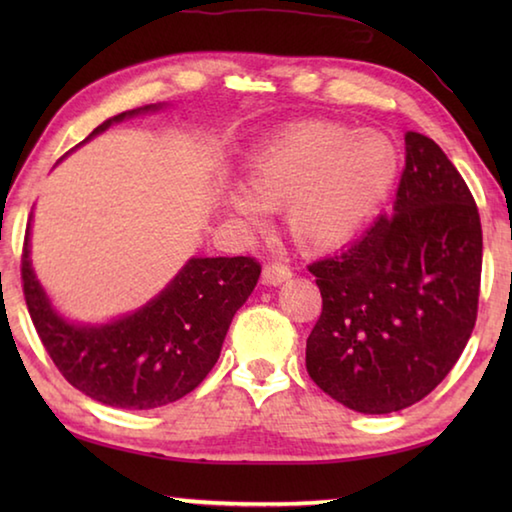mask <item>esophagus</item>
Wrapping results in <instances>:
<instances>
[{
  "instance_id": "obj_1",
  "label": "esophagus",
  "mask_w": 512,
  "mask_h": 512,
  "mask_svg": "<svg viewBox=\"0 0 512 512\" xmlns=\"http://www.w3.org/2000/svg\"><path fill=\"white\" fill-rule=\"evenodd\" d=\"M291 275H293V273H291V268H289V266L277 264V262H271V264H266V266H264V271H262V282H264V284H271V287H277V284L287 282Z\"/></svg>"
}]
</instances>
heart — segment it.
Wrapping results in <instances>:
<instances>
[{
    "mask_svg": "<svg viewBox=\"0 0 512 512\" xmlns=\"http://www.w3.org/2000/svg\"><path fill=\"white\" fill-rule=\"evenodd\" d=\"M400 153L384 133L311 119L282 128L257 146L244 167V192L223 196L225 212L262 225L284 210L291 239L327 253L359 235L393 192Z\"/></svg>",
    "mask_w": 512,
    "mask_h": 512,
    "instance_id": "b5f03b06",
    "label": "heart"
}]
</instances>
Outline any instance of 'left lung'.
<instances>
[{
    "mask_svg": "<svg viewBox=\"0 0 512 512\" xmlns=\"http://www.w3.org/2000/svg\"><path fill=\"white\" fill-rule=\"evenodd\" d=\"M404 142L391 216L309 266L323 296L309 377L370 415L427 397L461 357L479 307L483 235L470 189L427 135L409 131Z\"/></svg>",
    "mask_w": 512,
    "mask_h": 512,
    "instance_id": "left-lung-1",
    "label": "left lung"
}]
</instances>
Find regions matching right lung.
Instances as JSON below:
<instances>
[{"label":"right lung","instance_id":"add662e5","mask_svg":"<svg viewBox=\"0 0 512 512\" xmlns=\"http://www.w3.org/2000/svg\"><path fill=\"white\" fill-rule=\"evenodd\" d=\"M94 128L88 140L126 117ZM85 140V142H88ZM262 273L253 257H192L151 302L103 325L69 323L51 307L31 266L29 228L22 248L24 298L42 345L69 384L115 409H158L192 393L221 354L232 316Z\"/></svg>","mask_w":512,"mask_h":512}]
</instances>
